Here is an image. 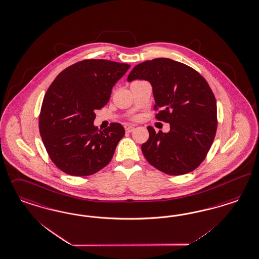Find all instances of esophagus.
Returning a JSON list of instances; mask_svg holds the SVG:
<instances>
[{"instance_id": "1", "label": "esophagus", "mask_w": 259, "mask_h": 259, "mask_svg": "<svg viewBox=\"0 0 259 259\" xmlns=\"http://www.w3.org/2000/svg\"><path fill=\"white\" fill-rule=\"evenodd\" d=\"M134 131V126H132V125H130V126H127V127H125V133H127V134H131V133H133Z\"/></svg>"}]
</instances>
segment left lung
Returning <instances> with one entry per match:
<instances>
[{
  "mask_svg": "<svg viewBox=\"0 0 259 259\" xmlns=\"http://www.w3.org/2000/svg\"><path fill=\"white\" fill-rule=\"evenodd\" d=\"M147 80L153 87L156 119L168 133L149 125L141 147L145 158L159 171L179 176L195 170L208 153L217 130L216 100L206 80L191 67L170 58H155L132 70L127 81Z\"/></svg>",
  "mask_w": 259,
  "mask_h": 259,
  "instance_id": "obj_1",
  "label": "left lung"
}]
</instances>
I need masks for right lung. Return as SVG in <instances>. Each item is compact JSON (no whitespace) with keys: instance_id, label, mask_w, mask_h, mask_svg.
I'll return each mask as SVG.
<instances>
[{"instance_id":"add662e5","label":"right lung","mask_w":259,"mask_h":259,"mask_svg":"<svg viewBox=\"0 0 259 259\" xmlns=\"http://www.w3.org/2000/svg\"><path fill=\"white\" fill-rule=\"evenodd\" d=\"M131 67L106 59H87L64 69L49 87L39 116V131L50 158L71 176L85 177L110 162L124 126L103 132L95 110L109 101L112 88Z\"/></svg>"}]
</instances>
